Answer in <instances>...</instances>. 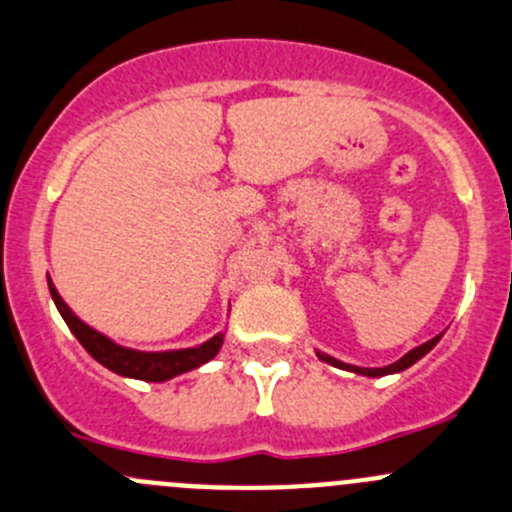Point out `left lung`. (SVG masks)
Here are the masks:
<instances>
[{
    "label": "left lung",
    "mask_w": 512,
    "mask_h": 512,
    "mask_svg": "<svg viewBox=\"0 0 512 512\" xmlns=\"http://www.w3.org/2000/svg\"><path fill=\"white\" fill-rule=\"evenodd\" d=\"M437 342H440V337H432L430 342H425V344H420V347H415V349H412V352H407L405 357L397 359V362H394V364H387V367H372V369H369V367H354V364H344V362H339V359L329 357V354H321V352H316V357H319L321 362H326V364H334V367H339V369H347V372L364 374V377H384V374L405 372L407 367H412V364H415V362H420V359L425 357V354L430 352V349L435 347Z\"/></svg>",
    "instance_id": "left-lung-1"
}]
</instances>
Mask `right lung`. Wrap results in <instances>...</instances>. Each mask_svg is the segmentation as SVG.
<instances>
[{
  "label": "right lung",
  "mask_w": 512,
  "mask_h": 512,
  "mask_svg": "<svg viewBox=\"0 0 512 512\" xmlns=\"http://www.w3.org/2000/svg\"><path fill=\"white\" fill-rule=\"evenodd\" d=\"M47 284H50V294L57 311L62 314L65 324L70 326V332L75 334L77 342L87 349V354H90L92 359H97L102 367L120 374V377L143 379V382H165V379H173L178 377V374L191 372V369L211 362L223 344V334H216V337L198 344V347L173 349V352H138V349L120 347V344H115L110 337H105V334H100L97 329L87 326L85 321L62 301V296L57 294L55 284H52L50 279H47Z\"/></svg>",
  "instance_id": "obj_1"
}]
</instances>
